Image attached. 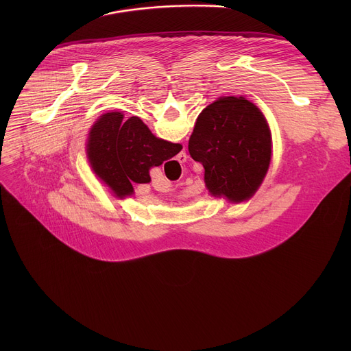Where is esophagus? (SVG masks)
Segmentation results:
<instances>
[{"mask_svg": "<svg viewBox=\"0 0 351 351\" xmlns=\"http://www.w3.org/2000/svg\"><path fill=\"white\" fill-rule=\"evenodd\" d=\"M178 161H179V162H184V161H186V154H180ZM141 187H143V189H147V186H141Z\"/></svg>", "mask_w": 351, "mask_h": 351, "instance_id": "esophagus-1", "label": "esophagus"}]
</instances>
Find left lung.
<instances>
[{
    "mask_svg": "<svg viewBox=\"0 0 351 351\" xmlns=\"http://www.w3.org/2000/svg\"><path fill=\"white\" fill-rule=\"evenodd\" d=\"M272 137L257 106L244 97H221L198 115L189 140L203 164L208 191L240 203L261 186L271 162Z\"/></svg>",
    "mask_w": 351,
    "mask_h": 351,
    "instance_id": "1",
    "label": "left lung"
}]
</instances>
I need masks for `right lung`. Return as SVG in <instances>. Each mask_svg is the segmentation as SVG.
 <instances>
[{"mask_svg":"<svg viewBox=\"0 0 351 351\" xmlns=\"http://www.w3.org/2000/svg\"><path fill=\"white\" fill-rule=\"evenodd\" d=\"M182 149L156 137L137 117L121 112L99 117L88 133L87 157L95 175L119 197L133 194V183H148L149 168L160 167Z\"/></svg>","mask_w":351,"mask_h":351,"instance_id":"obj_1","label":"right lung"}]
</instances>
